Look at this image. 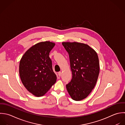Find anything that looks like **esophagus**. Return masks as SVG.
I'll return each instance as SVG.
<instances>
[{"mask_svg": "<svg viewBox=\"0 0 125 125\" xmlns=\"http://www.w3.org/2000/svg\"><path fill=\"white\" fill-rule=\"evenodd\" d=\"M58 76H61V74H62V73L61 72H59L58 73Z\"/></svg>", "mask_w": 125, "mask_h": 125, "instance_id": "1", "label": "esophagus"}]
</instances>
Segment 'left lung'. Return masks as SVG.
Returning <instances> with one entry per match:
<instances>
[{
  "label": "left lung",
  "instance_id": "8db88e82",
  "mask_svg": "<svg viewBox=\"0 0 125 125\" xmlns=\"http://www.w3.org/2000/svg\"><path fill=\"white\" fill-rule=\"evenodd\" d=\"M68 52L72 79L66 85L72 98H86L94 88L99 73V59L96 52L89 45L78 42H63Z\"/></svg>",
  "mask_w": 125,
  "mask_h": 125
}]
</instances>
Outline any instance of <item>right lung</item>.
Instances as JSON below:
<instances>
[{"label": "right lung", "instance_id": "obj_1", "mask_svg": "<svg viewBox=\"0 0 125 125\" xmlns=\"http://www.w3.org/2000/svg\"><path fill=\"white\" fill-rule=\"evenodd\" d=\"M55 43L41 42L31 47L23 55L19 72L26 89L37 97L44 95L56 82L49 53Z\"/></svg>", "mask_w": 125, "mask_h": 125}]
</instances>
